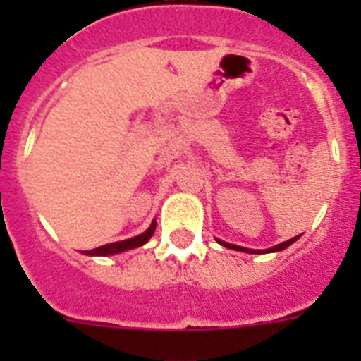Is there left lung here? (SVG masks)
<instances>
[{
  "label": "left lung",
  "mask_w": 361,
  "mask_h": 361,
  "mask_svg": "<svg viewBox=\"0 0 361 361\" xmlns=\"http://www.w3.org/2000/svg\"><path fill=\"white\" fill-rule=\"evenodd\" d=\"M298 237H300V235H298ZM298 237L291 238V240H286V242H282V244L275 245V247H271V250H266V251H255V250H247V247H240V245L228 244V242H222V240H219V244H222V245H224V247H229V250H235V251H245V253H271V251H282V250H286V247H288V245H291L293 242H295V240H298Z\"/></svg>",
  "instance_id": "obj_1"
}]
</instances>
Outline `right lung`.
<instances>
[{
  "label": "right lung",
  "instance_id": "obj_1",
  "mask_svg": "<svg viewBox=\"0 0 361 361\" xmlns=\"http://www.w3.org/2000/svg\"><path fill=\"white\" fill-rule=\"evenodd\" d=\"M153 231H155V222H152L148 229H146L142 235H137V237L128 238V240H121V242H111V244L101 245V247H95V250L86 251V255H101V257H106V255H116L123 253L126 250H133V247H139V245L146 244V242L152 238Z\"/></svg>",
  "mask_w": 361,
  "mask_h": 361
}]
</instances>
